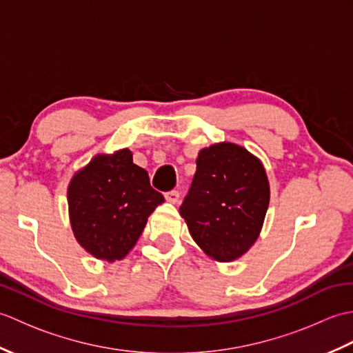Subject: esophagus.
Here are the masks:
<instances>
[{
  "label": "esophagus",
  "instance_id": "obj_1",
  "mask_svg": "<svg viewBox=\"0 0 353 353\" xmlns=\"http://www.w3.org/2000/svg\"><path fill=\"white\" fill-rule=\"evenodd\" d=\"M165 199H167V201H170V203L176 205L179 199H181V194H179V191H170L165 194Z\"/></svg>",
  "mask_w": 353,
  "mask_h": 353
}]
</instances>
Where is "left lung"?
Listing matches in <instances>:
<instances>
[{"label": "left lung", "mask_w": 353, "mask_h": 353, "mask_svg": "<svg viewBox=\"0 0 353 353\" xmlns=\"http://www.w3.org/2000/svg\"><path fill=\"white\" fill-rule=\"evenodd\" d=\"M181 215L209 258L230 262L250 249L264 223L270 185L264 165L241 145L200 150Z\"/></svg>", "instance_id": "8db88e82"}]
</instances>
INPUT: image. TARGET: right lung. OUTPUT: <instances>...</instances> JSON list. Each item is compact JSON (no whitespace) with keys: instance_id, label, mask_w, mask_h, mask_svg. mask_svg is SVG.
<instances>
[{"instance_id":"1","label":"right lung","mask_w":353,"mask_h":353,"mask_svg":"<svg viewBox=\"0 0 353 353\" xmlns=\"http://www.w3.org/2000/svg\"><path fill=\"white\" fill-rule=\"evenodd\" d=\"M163 201L148 172L133 163L129 148L97 154L68 186L74 236L88 253L109 262L133 249L150 214Z\"/></svg>"}]
</instances>
